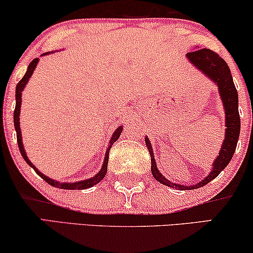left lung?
I'll list each match as a JSON object with an SVG mask.
<instances>
[{
  "label": "left lung",
  "instance_id": "8db88e82",
  "mask_svg": "<svg viewBox=\"0 0 253 253\" xmlns=\"http://www.w3.org/2000/svg\"><path fill=\"white\" fill-rule=\"evenodd\" d=\"M186 57L192 62L193 66L201 71L207 78L211 79L212 83L218 87V93L219 96H221L223 108H224L225 127L227 129H225V137L217 158L212 163L211 173L194 186L173 183L159 172V169H157L152 146H151L150 140L146 137L145 144L151 156V172H152V175L155 176L157 181L163 183V185L173 187V188L175 187L176 189H182V191L200 188V187L207 185L227 167L236 151V146H237L239 138V130H241V120H239L238 113V94L237 90H236L234 80H232L230 68H229L227 62L224 61V59L219 57L214 51L209 50V48H200V50L191 51L189 53L186 54Z\"/></svg>",
  "mask_w": 253,
  "mask_h": 253
}]
</instances>
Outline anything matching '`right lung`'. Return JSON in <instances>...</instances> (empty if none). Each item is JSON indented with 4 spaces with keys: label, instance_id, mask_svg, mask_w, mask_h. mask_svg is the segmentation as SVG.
I'll return each instance as SVG.
<instances>
[{
    "label": "right lung",
    "instance_id": "add662e5",
    "mask_svg": "<svg viewBox=\"0 0 253 253\" xmlns=\"http://www.w3.org/2000/svg\"><path fill=\"white\" fill-rule=\"evenodd\" d=\"M45 54H48V53H44ZM39 61V58H36L32 60L30 64H29L28 66V71H26V73L24 74V77L22 78V80L19 81L17 84V86H16V107H15V111H14V124H15V130H16V133H17V143H18V149L21 151V155L24 160L28 164L29 166H31L32 169H35V172L39 174V176L42 180H45L48 185L53 186V187H57V188H61V189H70V191H75V189H87V188H90V187H93L95 185H97L98 182L101 181V180H103L104 175L107 174V169H108V159H109V151L111 149V146H113V144L116 142L117 139L120 138L121 136V132H122L123 130V126H121L117 127L116 130H115V132L113 133V136H111L110 138V142H109V146L107 147V151H106V157H104V160H103V165L101 167V169L98 170V173L96 175H94L93 178L90 179H87V180H81V181H77V182H59V181H55L53 179H50L47 178L46 175L42 174V173L39 170L37 167H36L34 164H32L30 160H29L28 156H26L25 153V150H24V146H23V142H22V132H21V126H19V114H21V106H22V91L24 89L26 84H28L29 79L31 78L32 73H34L36 66H37Z\"/></svg>",
    "mask_w": 253,
    "mask_h": 253
}]
</instances>
